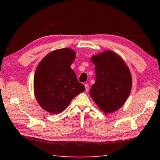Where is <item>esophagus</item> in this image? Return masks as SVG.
I'll return each instance as SVG.
<instances>
[{
  "label": "esophagus",
  "instance_id": "1",
  "mask_svg": "<svg viewBox=\"0 0 160 160\" xmlns=\"http://www.w3.org/2000/svg\"><path fill=\"white\" fill-rule=\"evenodd\" d=\"M84 86H85V91L88 92L89 91V85H88V84H85Z\"/></svg>",
  "mask_w": 160,
  "mask_h": 160
}]
</instances>
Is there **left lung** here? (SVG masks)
I'll return each instance as SVG.
<instances>
[{"mask_svg":"<svg viewBox=\"0 0 160 160\" xmlns=\"http://www.w3.org/2000/svg\"><path fill=\"white\" fill-rule=\"evenodd\" d=\"M95 83L91 86V98L105 113H111L122 107L130 94L132 77L128 66L117 53L105 51L93 55Z\"/></svg>","mask_w":160,"mask_h":160,"instance_id":"1","label":"left lung"}]
</instances>
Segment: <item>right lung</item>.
Masks as SVG:
<instances>
[{
  "mask_svg": "<svg viewBox=\"0 0 160 160\" xmlns=\"http://www.w3.org/2000/svg\"><path fill=\"white\" fill-rule=\"evenodd\" d=\"M75 57L70 48L57 49L47 54L37 67L34 93L38 103L49 113H61L85 89L70 67Z\"/></svg>",
  "mask_w": 160,
  "mask_h": 160,
  "instance_id": "1",
  "label": "right lung"
}]
</instances>
